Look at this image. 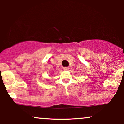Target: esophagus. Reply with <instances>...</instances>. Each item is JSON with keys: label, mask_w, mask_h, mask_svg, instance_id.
Here are the masks:
<instances>
[{"label": "esophagus", "mask_w": 124, "mask_h": 124, "mask_svg": "<svg viewBox=\"0 0 124 124\" xmlns=\"http://www.w3.org/2000/svg\"><path fill=\"white\" fill-rule=\"evenodd\" d=\"M68 69L69 68L68 67H65V68H63V69L64 70H68Z\"/></svg>", "instance_id": "obj_1"}]
</instances>
